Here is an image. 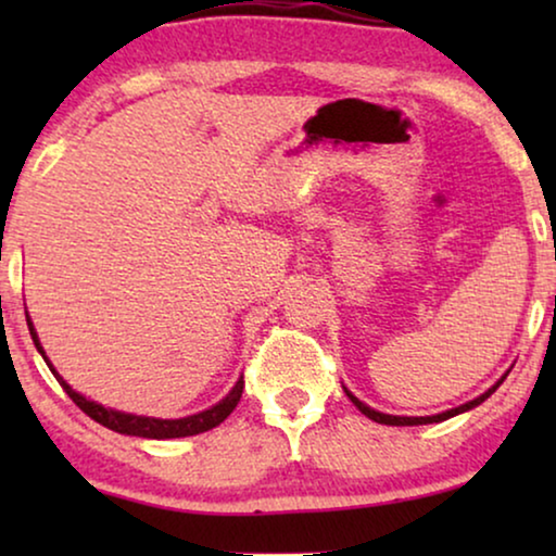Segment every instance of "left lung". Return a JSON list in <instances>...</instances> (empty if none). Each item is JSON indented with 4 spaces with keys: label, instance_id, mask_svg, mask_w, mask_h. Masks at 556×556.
<instances>
[{
    "label": "left lung",
    "instance_id": "1",
    "mask_svg": "<svg viewBox=\"0 0 556 556\" xmlns=\"http://www.w3.org/2000/svg\"><path fill=\"white\" fill-rule=\"evenodd\" d=\"M504 379H506V375H504V377H501V379H498V382H496V384H493L489 392H483V394H481V397H476V400H470V402H466V405H460V407H453V409H447V413H440V415H432V417H397V415H384V413H377V409H371V407H367V405H364V402H359V400H356V397H354V394H352V392H349V390H346V397H349V400H352L356 407H359V413H362V415H367V417H369V420H375V422H379V425H428V422H443V420H447V417H455V415H460V413H468V409H473V407H478V405H481V402H483V400H489V397H491V394H493V392H496V387H498L501 382H504Z\"/></svg>",
    "mask_w": 556,
    "mask_h": 556
}]
</instances>
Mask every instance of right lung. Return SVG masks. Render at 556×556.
Listing matches in <instances>:
<instances>
[{
	"label": "right lung",
	"instance_id": "1",
	"mask_svg": "<svg viewBox=\"0 0 556 556\" xmlns=\"http://www.w3.org/2000/svg\"><path fill=\"white\" fill-rule=\"evenodd\" d=\"M27 326H29V333H33V341H35L37 352L42 354V359L48 362V367L52 369V364H50L48 356H45V349L40 344V339H37V331H35L33 321H29V316H27ZM52 375H55L58 382L63 384V390L67 392V397H71L75 405H78L83 413L90 417V420L101 422L103 428H109L113 432H121V435H136V438H151V440L200 435V432H207L212 428H217V425L223 422L225 417L230 415L235 407H238V402L242 397V387H245V382H242V377H240L238 384H235L232 390H230V394H227L225 400H219L215 407L204 409V413L189 415V417H179V420H159V417L131 415V413H121V409H111V407L98 405V402L86 400V397H83V394L75 392L73 387L67 384L63 377L58 375L55 369H52Z\"/></svg>",
	"mask_w": 556,
	"mask_h": 556
}]
</instances>
